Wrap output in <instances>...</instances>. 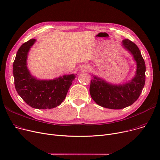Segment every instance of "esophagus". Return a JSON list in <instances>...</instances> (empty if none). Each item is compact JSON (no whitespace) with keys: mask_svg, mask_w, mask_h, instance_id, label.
<instances>
[{"mask_svg":"<svg viewBox=\"0 0 160 160\" xmlns=\"http://www.w3.org/2000/svg\"><path fill=\"white\" fill-rule=\"evenodd\" d=\"M89 69H90V67H88V66H84V67H82V69H81V72H87V71H89Z\"/></svg>","mask_w":160,"mask_h":160,"instance_id":"1","label":"esophagus"}]
</instances>
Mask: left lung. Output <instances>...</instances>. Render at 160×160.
<instances>
[{"label": "left lung", "instance_id": "8db88e82", "mask_svg": "<svg viewBox=\"0 0 160 160\" xmlns=\"http://www.w3.org/2000/svg\"><path fill=\"white\" fill-rule=\"evenodd\" d=\"M122 44L132 54L137 63L135 77L124 84L113 85L93 76L89 88L91 98L98 105L113 110L122 109L135 102L145 83V63L139 48L128 39H124Z\"/></svg>", "mask_w": 160, "mask_h": 160}]
</instances>
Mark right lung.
<instances>
[{"instance_id":"right-lung-1","label":"right lung","mask_w":160,"mask_h":160,"mask_svg":"<svg viewBox=\"0 0 160 160\" xmlns=\"http://www.w3.org/2000/svg\"><path fill=\"white\" fill-rule=\"evenodd\" d=\"M31 39L25 42L17 52L13 65L14 83L17 92L28 106L36 109H52L60 105L77 74L48 80H40L31 75L27 66L30 48L36 42Z\"/></svg>"}]
</instances>
